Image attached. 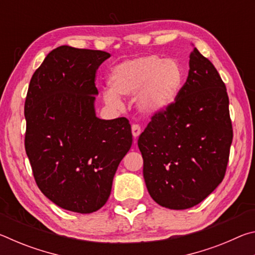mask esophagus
<instances>
[{
  "label": "esophagus",
  "mask_w": 255,
  "mask_h": 255,
  "mask_svg": "<svg viewBox=\"0 0 255 255\" xmlns=\"http://www.w3.org/2000/svg\"><path fill=\"white\" fill-rule=\"evenodd\" d=\"M131 132H132V136H133V138H136L140 135V132H141V129H140V126L139 125H132L131 126Z\"/></svg>",
  "instance_id": "1"
}]
</instances>
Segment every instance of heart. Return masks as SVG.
I'll return each instance as SVG.
<instances>
[{"mask_svg":"<svg viewBox=\"0 0 255 255\" xmlns=\"http://www.w3.org/2000/svg\"><path fill=\"white\" fill-rule=\"evenodd\" d=\"M184 82V70L175 59L147 55L125 60L112 68L111 90L103 93L110 106H119L118 97L137 94V107L148 115L162 114L174 105Z\"/></svg>","mask_w":255,"mask_h":255,"instance_id":"obj_1","label":"heart"}]
</instances>
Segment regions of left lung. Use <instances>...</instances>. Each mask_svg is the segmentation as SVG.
I'll return each instance as SVG.
<instances>
[{
  "label": "left lung",
  "instance_id": "left-lung-1",
  "mask_svg": "<svg viewBox=\"0 0 255 255\" xmlns=\"http://www.w3.org/2000/svg\"><path fill=\"white\" fill-rule=\"evenodd\" d=\"M189 74L170 109L153 115L138 138L150 197L169 209L206 199L226 173L233 140L226 86L197 48Z\"/></svg>",
  "mask_w": 255,
  "mask_h": 255
}]
</instances>
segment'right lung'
I'll list each match as a JSON object with an SVG mask.
<instances>
[{"label": "right lung", "mask_w": 255, "mask_h": 255, "mask_svg": "<svg viewBox=\"0 0 255 255\" xmlns=\"http://www.w3.org/2000/svg\"><path fill=\"white\" fill-rule=\"evenodd\" d=\"M102 50L60 46L33 73L24 102V147L40 191L63 209L97 211L110 196L118 165L131 147L125 117L94 111Z\"/></svg>", "instance_id": "obj_1"}]
</instances>
